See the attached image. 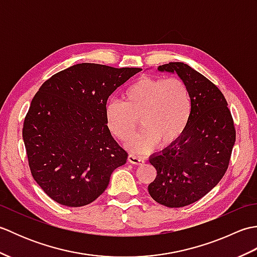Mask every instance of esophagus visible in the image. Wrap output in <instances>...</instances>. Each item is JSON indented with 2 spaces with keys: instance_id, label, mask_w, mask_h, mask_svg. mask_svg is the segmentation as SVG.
Masks as SVG:
<instances>
[{
  "instance_id": "34e87169",
  "label": "esophagus",
  "mask_w": 257,
  "mask_h": 257,
  "mask_svg": "<svg viewBox=\"0 0 257 257\" xmlns=\"http://www.w3.org/2000/svg\"><path fill=\"white\" fill-rule=\"evenodd\" d=\"M128 160L130 163H133V165H143V163H145L144 158L138 157L136 155H129Z\"/></svg>"
}]
</instances>
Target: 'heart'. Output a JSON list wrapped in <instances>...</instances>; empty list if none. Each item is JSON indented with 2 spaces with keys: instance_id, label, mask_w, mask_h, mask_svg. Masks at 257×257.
Here are the masks:
<instances>
[{
  "instance_id": "b5f03b06",
  "label": "heart",
  "mask_w": 257,
  "mask_h": 257,
  "mask_svg": "<svg viewBox=\"0 0 257 257\" xmlns=\"http://www.w3.org/2000/svg\"><path fill=\"white\" fill-rule=\"evenodd\" d=\"M123 101L112 100L105 108L106 122L119 140L132 137L140 122L144 129L129 141L136 152H148L161 141L170 146L182 137L192 114V98L179 78L143 76L124 90Z\"/></svg>"
}]
</instances>
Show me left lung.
Returning <instances> with one entry per match:
<instances>
[{"label": "left lung", "instance_id": "8db88e82", "mask_svg": "<svg viewBox=\"0 0 257 257\" xmlns=\"http://www.w3.org/2000/svg\"><path fill=\"white\" fill-rule=\"evenodd\" d=\"M159 72L177 74L192 98V114L177 143L150 156L157 177L148 185L151 198L168 207H182L209 193L224 176L235 129L221 90L184 63H169Z\"/></svg>", "mask_w": 257, "mask_h": 257}]
</instances>
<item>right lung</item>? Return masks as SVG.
I'll use <instances>...</instances> for the list:
<instances>
[{
	"label": "right lung",
	"mask_w": 257,
	"mask_h": 257,
	"mask_svg": "<svg viewBox=\"0 0 257 257\" xmlns=\"http://www.w3.org/2000/svg\"><path fill=\"white\" fill-rule=\"evenodd\" d=\"M141 70L77 64L52 76L33 98L23 125L27 159L33 178L57 203H91L127 162L105 108L109 96Z\"/></svg>",
	"instance_id": "1"
}]
</instances>
